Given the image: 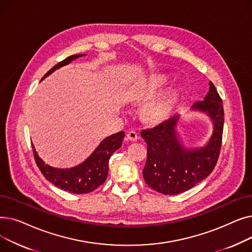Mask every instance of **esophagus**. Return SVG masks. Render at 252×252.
<instances>
[{"label": "esophagus", "mask_w": 252, "mask_h": 252, "mask_svg": "<svg viewBox=\"0 0 252 252\" xmlns=\"http://www.w3.org/2000/svg\"><path fill=\"white\" fill-rule=\"evenodd\" d=\"M126 138L129 141H137L139 139V134L137 133L136 130H128L126 134Z\"/></svg>", "instance_id": "1"}]
</instances>
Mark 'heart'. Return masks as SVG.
<instances>
[{"mask_svg":"<svg viewBox=\"0 0 252 252\" xmlns=\"http://www.w3.org/2000/svg\"><path fill=\"white\" fill-rule=\"evenodd\" d=\"M166 85L167 79L165 76H153L149 78L148 81L140 83L136 87L134 91V96L138 100H149L159 94ZM177 98L178 92L176 90H170L163 97L152 102L147 106L146 110H145L146 115L150 119H160L164 117L169 113L171 108H173Z\"/></svg>","mask_w":252,"mask_h":252,"instance_id":"heart-1","label":"heart"}]
</instances>
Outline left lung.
Wrapping results in <instances>:
<instances>
[{
	"label": "left lung",
	"instance_id": "8db88e82",
	"mask_svg": "<svg viewBox=\"0 0 252 252\" xmlns=\"http://www.w3.org/2000/svg\"><path fill=\"white\" fill-rule=\"evenodd\" d=\"M192 109L205 112L214 123V133L204 147L187 150L182 146L176 134L179 116L141 131L147 144L144 180L150 188L164 195L193 188L211 174L219 159L224 119L222 101L213 83L209 82L204 100L194 103Z\"/></svg>",
	"mask_w": 252,
	"mask_h": 252
}]
</instances>
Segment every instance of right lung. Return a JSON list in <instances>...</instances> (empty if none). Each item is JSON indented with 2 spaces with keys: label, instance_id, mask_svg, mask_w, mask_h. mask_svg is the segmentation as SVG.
I'll use <instances>...</instances> for the list:
<instances>
[{
  "label": "right lung",
  "instance_id": "1",
  "mask_svg": "<svg viewBox=\"0 0 252 252\" xmlns=\"http://www.w3.org/2000/svg\"><path fill=\"white\" fill-rule=\"evenodd\" d=\"M82 56H84V54L72 55L65 58L63 61L53 66L42 79L50 75L53 71ZM124 138L125 131L122 130L104 139L98 148L83 163L71 168H55L45 164L32 146L34 160L43 176L56 187L73 194L90 193L96 190L106 181L110 157L117 149L122 147Z\"/></svg>",
  "mask_w": 252,
  "mask_h": 252
}]
</instances>
